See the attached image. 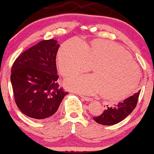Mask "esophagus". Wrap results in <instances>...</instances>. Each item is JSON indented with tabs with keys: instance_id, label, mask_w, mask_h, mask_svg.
<instances>
[{
	"instance_id": "esophagus-1",
	"label": "esophagus",
	"mask_w": 154,
	"mask_h": 154,
	"mask_svg": "<svg viewBox=\"0 0 154 154\" xmlns=\"http://www.w3.org/2000/svg\"><path fill=\"white\" fill-rule=\"evenodd\" d=\"M80 96H81V97H82V98L84 99V100H85V101H88V102H89V101H92V98L87 97V96H81V95H80Z\"/></svg>"
}]
</instances>
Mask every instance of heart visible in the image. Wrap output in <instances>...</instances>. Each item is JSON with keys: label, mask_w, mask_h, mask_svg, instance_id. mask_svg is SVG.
<instances>
[{"label": "heart", "mask_w": 154, "mask_h": 154, "mask_svg": "<svg viewBox=\"0 0 154 154\" xmlns=\"http://www.w3.org/2000/svg\"><path fill=\"white\" fill-rule=\"evenodd\" d=\"M57 64L63 77L88 71L94 74L69 78L68 89L88 94L100 92L103 98L119 100L133 92L140 77L138 65L126 49L114 42L103 40L82 43L77 39L64 43L57 55Z\"/></svg>", "instance_id": "b5f03b06"}]
</instances>
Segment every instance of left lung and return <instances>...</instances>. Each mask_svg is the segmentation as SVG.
<instances>
[{"instance_id": "8db88e82", "label": "left lung", "mask_w": 154, "mask_h": 154, "mask_svg": "<svg viewBox=\"0 0 154 154\" xmlns=\"http://www.w3.org/2000/svg\"><path fill=\"white\" fill-rule=\"evenodd\" d=\"M140 91L119 102L113 106L109 107L103 111L100 116L94 117L93 119L97 123L111 126L119 123L128 116L136 107ZM108 106V105H106Z\"/></svg>"}]
</instances>
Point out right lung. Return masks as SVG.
Returning <instances> with one entry per match:
<instances>
[{"label": "right lung", "mask_w": 154, "mask_h": 154, "mask_svg": "<svg viewBox=\"0 0 154 154\" xmlns=\"http://www.w3.org/2000/svg\"><path fill=\"white\" fill-rule=\"evenodd\" d=\"M57 43L54 39L41 41L23 52L12 66L15 103L23 113L36 120L53 116L69 94L56 82Z\"/></svg>", "instance_id": "right-lung-1"}]
</instances>
